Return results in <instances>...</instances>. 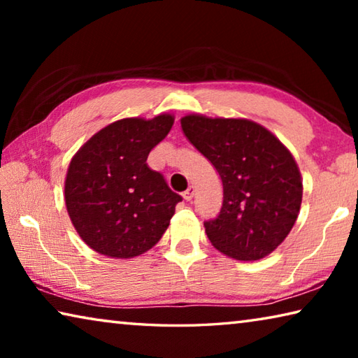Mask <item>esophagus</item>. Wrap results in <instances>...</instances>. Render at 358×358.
Segmentation results:
<instances>
[{
	"mask_svg": "<svg viewBox=\"0 0 358 358\" xmlns=\"http://www.w3.org/2000/svg\"><path fill=\"white\" fill-rule=\"evenodd\" d=\"M194 197V186H189L187 189L183 192V199L185 201H191V199Z\"/></svg>",
	"mask_w": 358,
	"mask_h": 358,
	"instance_id": "esophagus-1",
	"label": "esophagus"
}]
</instances>
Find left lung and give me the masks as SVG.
Segmentation results:
<instances>
[{"mask_svg":"<svg viewBox=\"0 0 358 358\" xmlns=\"http://www.w3.org/2000/svg\"><path fill=\"white\" fill-rule=\"evenodd\" d=\"M222 181V207L205 232L217 251L259 260L280 246L300 213L303 183L294 156L273 132L246 118L189 113L180 120Z\"/></svg>","mask_w":358,"mask_h":358,"instance_id":"8db88e82","label":"left lung"}]
</instances>
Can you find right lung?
Returning <instances> with one entry per match:
<instances>
[{"mask_svg":"<svg viewBox=\"0 0 358 358\" xmlns=\"http://www.w3.org/2000/svg\"><path fill=\"white\" fill-rule=\"evenodd\" d=\"M173 115L113 121L72 156L64 180L66 210L92 250L132 259L151 250L181 202L147 157L172 129Z\"/></svg>","mask_w":358,"mask_h":358,"instance_id":"right-lung-1","label":"right lung"}]
</instances>
